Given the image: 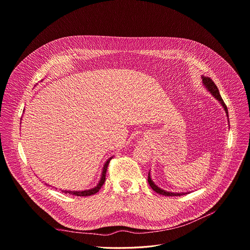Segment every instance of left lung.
I'll return each mask as SVG.
<instances>
[{"label":"left lung","mask_w":250,"mask_h":250,"mask_svg":"<svg viewBox=\"0 0 250 250\" xmlns=\"http://www.w3.org/2000/svg\"><path fill=\"white\" fill-rule=\"evenodd\" d=\"M201 79H202V83H203L204 86H206L207 89L208 90V92L220 103V104L223 106V108H224V110H225V112H226V115H228V117H229L228 107H226V105H225V104H224V102H223V100H222V98H221V96H220V94H219V90H218L216 84H215V83H213V81H212L210 78H208V77H203V76H202ZM147 181H148V184H149L150 188H151L155 192L160 193V194H162V195H166V196H180V195L185 194L184 192H183V193L169 192V191H166V190L160 188L157 186H155L153 181L151 180V178H150V173H149V172H148V176H147Z\"/></svg>","instance_id":"left-lung-1"}]
</instances>
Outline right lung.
<instances>
[{
  "mask_svg": "<svg viewBox=\"0 0 250 250\" xmlns=\"http://www.w3.org/2000/svg\"><path fill=\"white\" fill-rule=\"evenodd\" d=\"M111 158H112V156H111L110 158H108V160L105 162V164H104V167H103L102 177H101V179H100V181H99V184L97 185V187H95V188H90V189L80 190V191H75V190H73V191H72V190H62V192H65V193H70V194H72V195H77V196H88V195H93V194L97 193V192L101 189V188L103 187V185L104 184V181H105V173H106L107 166H108V164H109Z\"/></svg>",
  "mask_w": 250,
  "mask_h": 250,
  "instance_id": "obj_1",
  "label": "right lung"
}]
</instances>
